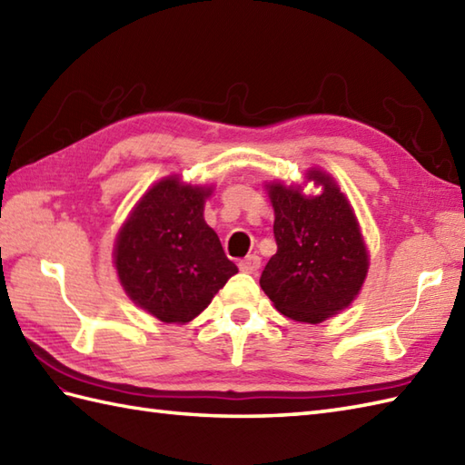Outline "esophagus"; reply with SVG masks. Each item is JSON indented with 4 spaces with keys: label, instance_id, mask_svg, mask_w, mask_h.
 Listing matches in <instances>:
<instances>
[{
    "label": "esophagus",
    "instance_id": "obj_1",
    "mask_svg": "<svg viewBox=\"0 0 465 465\" xmlns=\"http://www.w3.org/2000/svg\"><path fill=\"white\" fill-rule=\"evenodd\" d=\"M260 265H262L260 255L252 253V255H248V258H243V260L240 262V270L245 272V273H258Z\"/></svg>",
    "mask_w": 465,
    "mask_h": 465
}]
</instances>
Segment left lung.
I'll use <instances>...</instances> for the list:
<instances>
[{
    "instance_id": "1",
    "label": "left lung",
    "mask_w": 465,
    "mask_h": 465,
    "mask_svg": "<svg viewBox=\"0 0 465 465\" xmlns=\"http://www.w3.org/2000/svg\"><path fill=\"white\" fill-rule=\"evenodd\" d=\"M305 177L322 185V193L308 197L298 185H268L278 252L260 285L283 315L320 323L355 300L370 260L351 205L333 177L320 170Z\"/></svg>"
}]
</instances>
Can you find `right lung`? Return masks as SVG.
<instances>
[{
  "instance_id": "add662e5",
  "label": "right lung",
  "mask_w": 465,
  "mask_h": 465,
  "mask_svg": "<svg viewBox=\"0 0 465 465\" xmlns=\"http://www.w3.org/2000/svg\"><path fill=\"white\" fill-rule=\"evenodd\" d=\"M212 187L165 177L143 193L117 233L114 263L130 300L165 323H187L212 303L235 263L203 220Z\"/></svg>"
}]
</instances>
